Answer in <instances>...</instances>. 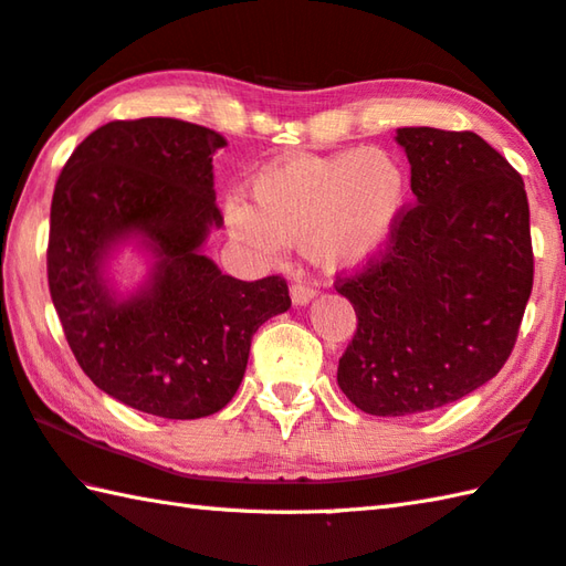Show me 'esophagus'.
I'll use <instances>...</instances> for the list:
<instances>
[{"instance_id": "esophagus-1", "label": "esophagus", "mask_w": 566, "mask_h": 566, "mask_svg": "<svg viewBox=\"0 0 566 566\" xmlns=\"http://www.w3.org/2000/svg\"><path fill=\"white\" fill-rule=\"evenodd\" d=\"M290 294H292L294 306H306L316 296V290H314L312 284H306V282H296V284H292Z\"/></svg>"}]
</instances>
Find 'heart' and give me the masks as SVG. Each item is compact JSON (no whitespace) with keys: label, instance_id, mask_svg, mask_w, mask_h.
<instances>
[{"label":"heart","instance_id":"1","mask_svg":"<svg viewBox=\"0 0 566 566\" xmlns=\"http://www.w3.org/2000/svg\"><path fill=\"white\" fill-rule=\"evenodd\" d=\"M254 206L230 196V235L258 260L272 262L286 242L304 245L326 272L358 270L390 245L409 206V174L382 149L302 154L252 179Z\"/></svg>","mask_w":566,"mask_h":566}]
</instances>
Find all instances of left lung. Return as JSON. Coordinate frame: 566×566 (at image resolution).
<instances>
[{
  "mask_svg": "<svg viewBox=\"0 0 566 566\" xmlns=\"http://www.w3.org/2000/svg\"><path fill=\"white\" fill-rule=\"evenodd\" d=\"M395 139L417 206L378 260L336 280L358 316L338 387L375 417L429 412L495 378L535 264L523 176L489 142L434 127H402Z\"/></svg>",
  "mask_w": 566,
  "mask_h": 566,
  "instance_id": "8db88e82",
  "label": "left lung"
}]
</instances>
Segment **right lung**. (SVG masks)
Wrapping results in <instances>:
<instances>
[{
	"label": "right lung",
	"instance_id": "obj_1",
	"mask_svg": "<svg viewBox=\"0 0 566 566\" xmlns=\"http://www.w3.org/2000/svg\"><path fill=\"white\" fill-rule=\"evenodd\" d=\"M220 147L218 132L184 119H117L77 144L55 181L46 264L65 340L99 390L154 417L223 409L252 336L292 306L282 276L242 282L203 254L223 226ZM127 241L150 254V272L119 295L106 268Z\"/></svg>",
	"mask_w": 566,
	"mask_h": 566
}]
</instances>
